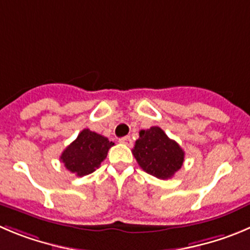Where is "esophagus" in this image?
Segmentation results:
<instances>
[{
  "label": "esophagus",
  "mask_w": 250,
  "mask_h": 250,
  "mask_svg": "<svg viewBox=\"0 0 250 250\" xmlns=\"http://www.w3.org/2000/svg\"><path fill=\"white\" fill-rule=\"evenodd\" d=\"M120 142L122 144H125V146H130L133 144V142H132V138H130V137H123V138H121L120 139Z\"/></svg>",
  "instance_id": "1"
}]
</instances>
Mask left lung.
Wrapping results in <instances>:
<instances>
[{"label": "left lung", "instance_id": "8db88e82", "mask_svg": "<svg viewBox=\"0 0 250 250\" xmlns=\"http://www.w3.org/2000/svg\"><path fill=\"white\" fill-rule=\"evenodd\" d=\"M133 155L139 167L158 179H170L183 167L185 151L159 127L139 132Z\"/></svg>", "mask_w": 250, "mask_h": 250}]
</instances>
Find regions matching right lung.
Here are the masks:
<instances>
[{"label":"right lung","instance_id":"1","mask_svg":"<svg viewBox=\"0 0 250 250\" xmlns=\"http://www.w3.org/2000/svg\"><path fill=\"white\" fill-rule=\"evenodd\" d=\"M113 146V142H109L106 137L90 129H83L78 138L65 148L60 160L76 176H85L101 165L106 159L108 149Z\"/></svg>","mask_w":250,"mask_h":250}]
</instances>
